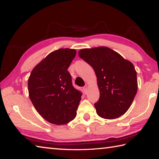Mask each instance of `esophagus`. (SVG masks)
I'll return each mask as SVG.
<instances>
[{
	"instance_id": "1",
	"label": "esophagus",
	"mask_w": 159,
	"mask_h": 159,
	"mask_svg": "<svg viewBox=\"0 0 159 159\" xmlns=\"http://www.w3.org/2000/svg\"><path fill=\"white\" fill-rule=\"evenodd\" d=\"M83 89H84V92H85V93L87 92V90H88V86H87V85H86V86H84Z\"/></svg>"
}]
</instances>
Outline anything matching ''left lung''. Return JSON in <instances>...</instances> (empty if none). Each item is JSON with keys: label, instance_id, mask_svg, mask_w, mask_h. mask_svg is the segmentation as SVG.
I'll return each instance as SVG.
<instances>
[{"label": "left lung", "instance_id": "8db88e82", "mask_svg": "<svg viewBox=\"0 0 159 159\" xmlns=\"http://www.w3.org/2000/svg\"><path fill=\"white\" fill-rule=\"evenodd\" d=\"M95 70L100 98L94 104L97 114L115 119L129 109L138 90L137 73L132 63L105 46L84 48L78 52Z\"/></svg>", "mask_w": 159, "mask_h": 159}]
</instances>
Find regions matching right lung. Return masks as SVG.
Listing matches in <instances>:
<instances>
[{
	"label": "right lung",
	"mask_w": 159,
	"mask_h": 159,
	"mask_svg": "<svg viewBox=\"0 0 159 159\" xmlns=\"http://www.w3.org/2000/svg\"><path fill=\"white\" fill-rule=\"evenodd\" d=\"M75 55V49L55 50L33 68L28 78L30 99L52 124H67L76 117L82 93L73 86L67 70Z\"/></svg>",
	"instance_id": "obj_1"
}]
</instances>
